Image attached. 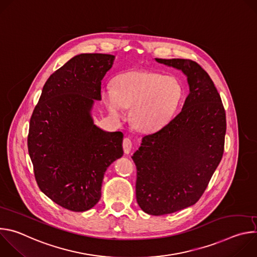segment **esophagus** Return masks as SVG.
I'll use <instances>...</instances> for the list:
<instances>
[{"label":"esophagus","mask_w":257,"mask_h":257,"mask_svg":"<svg viewBox=\"0 0 257 257\" xmlns=\"http://www.w3.org/2000/svg\"><path fill=\"white\" fill-rule=\"evenodd\" d=\"M132 141L130 138H124L123 140V150H124V153L126 155H128L130 152H131V149H132Z\"/></svg>","instance_id":"1"}]
</instances>
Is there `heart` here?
Instances as JSON below:
<instances>
[{
	"label": "heart",
	"mask_w": 257,
	"mask_h": 257,
	"mask_svg": "<svg viewBox=\"0 0 257 257\" xmlns=\"http://www.w3.org/2000/svg\"><path fill=\"white\" fill-rule=\"evenodd\" d=\"M181 87L172 77L149 71H128L118 75L113 87H103L101 97L114 117L123 118L132 107L133 125L151 132L162 127L173 115L181 98Z\"/></svg>",
	"instance_id": "heart-1"
}]
</instances>
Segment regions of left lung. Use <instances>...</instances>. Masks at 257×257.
Listing matches in <instances>:
<instances>
[{"label":"left lung","mask_w":257,"mask_h":257,"mask_svg":"<svg viewBox=\"0 0 257 257\" xmlns=\"http://www.w3.org/2000/svg\"><path fill=\"white\" fill-rule=\"evenodd\" d=\"M187 75L190 92L181 111L142 138L132 157L136 200L149 214L163 215L195 204L225 149L226 112L209 75L196 62L156 59Z\"/></svg>","instance_id":"left-lung-1"}]
</instances>
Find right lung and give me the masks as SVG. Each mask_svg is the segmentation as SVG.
Wrapping results in <instances>:
<instances>
[{"label":"right lung","mask_w":257,"mask_h":257,"mask_svg":"<svg viewBox=\"0 0 257 257\" xmlns=\"http://www.w3.org/2000/svg\"><path fill=\"white\" fill-rule=\"evenodd\" d=\"M114 56L81 54L55 71L29 122L28 153L40 189L72 211H85L101 195L104 172L123 156V133L105 132L90 117Z\"/></svg>","instance_id":"add662e5"}]
</instances>
